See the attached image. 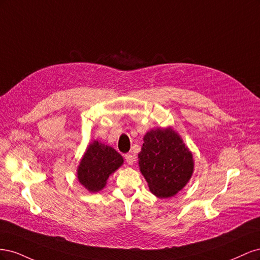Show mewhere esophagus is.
Here are the masks:
<instances>
[{
  "label": "esophagus",
  "mask_w": 260,
  "mask_h": 260,
  "mask_svg": "<svg viewBox=\"0 0 260 260\" xmlns=\"http://www.w3.org/2000/svg\"><path fill=\"white\" fill-rule=\"evenodd\" d=\"M124 159H125V162H127L128 165H133V162L136 161V156L132 154H125Z\"/></svg>",
  "instance_id": "34e87169"
}]
</instances>
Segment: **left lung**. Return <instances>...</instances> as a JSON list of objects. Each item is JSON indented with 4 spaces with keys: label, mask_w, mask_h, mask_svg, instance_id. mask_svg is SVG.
Here are the masks:
<instances>
[{
    "label": "left lung",
    "mask_w": 260,
    "mask_h": 260,
    "mask_svg": "<svg viewBox=\"0 0 260 260\" xmlns=\"http://www.w3.org/2000/svg\"><path fill=\"white\" fill-rule=\"evenodd\" d=\"M143 141L139 166L149 190L159 199L175 196L192 177V153L170 127L148 131Z\"/></svg>",
    "instance_id": "obj_1"
}]
</instances>
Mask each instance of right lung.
Listing matches in <instances>:
<instances>
[{"instance_id": "add662e5", "label": "right lung", "mask_w": 260, "mask_h": 260, "mask_svg": "<svg viewBox=\"0 0 260 260\" xmlns=\"http://www.w3.org/2000/svg\"><path fill=\"white\" fill-rule=\"evenodd\" d=\"M123 164L122 156L111 146L93 141L86 148L77 169L79 182L89 192L103 190L107 179Z\"/></svg>"}]
</instances>
